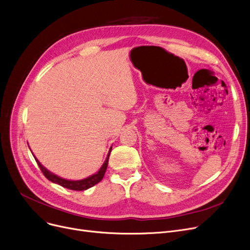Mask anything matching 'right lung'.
<instances>
[{
	"instance_id": "right-lung-1",
	"label": "right lung",
	"mask_w": 250,
	"mask_h": 250,
	"mask_svg": "<svg viewBox=\"0 0 250 250\" xmlns=\"http://www.w3.org/2000/svg\"><path fill=\"white\" fill-rule=\"evenodd\" d=\"M112 148V147H111ZM111 148L109 150V152H108L107 154V157H106V160L104 161L103 166L101 167V168L98 170V172L94 173V175L90 176L89 178H85V179H83V180H80V181H70V180H65V179H62L56 175H54L53 172L49 171L45 167H42L41 165V162L35 157L37 164L39 166V167L41 168L42 172L44 173V176L49 180L51 181L52 183H55V184H58V185L64 187V188H67V189H70V190H75V191H83V190H86L89 189L93 186H95L96 184H98L104 177L105 175V171H106V168H107V166H108V159H109V155H110V152H111Z\"/></svg>"
}]
</instances>
